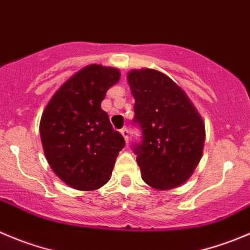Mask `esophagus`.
<instances>
[{
    "mask_svg": "<svg viewBox=\"0 0 250 250\" xmlns=\"http://www.w3.org/2000/svg\"><path fill=\"white\" fill-rule=\"evenodd\" d=\"M121 135L124 136V139H125V142L126 144H129V130L125 127V129H121Z\"/></svg>",
    "mask_w": 250,
    "mask_h": 250,
    "instance_id": "34e87169",
    "label": "esophagus"
}]
</instances>
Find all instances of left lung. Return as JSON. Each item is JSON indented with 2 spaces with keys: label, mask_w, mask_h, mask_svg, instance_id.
Wrapping results in <instances>:
<instances>
[{
  "label": "left lung",
  "mask_w": 250,
  "mask_h": 250,
  "mask_svg": "<svg viewBox=\"0 0 250 250\" xmlns=\"http://www.w3.org/2000/svg\"><path fill=\"white\" fill-rule=\"evenodd\" d=\"M127 82L135 98L134 124L142 131L141 142L132 146L142 179L157 190L179 187L191 177L203 156V118L165 73L132 70Z\"/></svg>",
  "instance_id": "left-lung-1"
}]
</instances>
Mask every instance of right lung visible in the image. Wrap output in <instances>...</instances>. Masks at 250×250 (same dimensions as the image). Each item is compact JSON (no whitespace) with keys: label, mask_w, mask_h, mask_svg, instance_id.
I'll return each instance as SVG.
<instances>
[{"label":"right lung","mask_w":250,"mask_h":250,"mask_svg":"<svg viewBox=\"0 0 250 250\" xmlns=\"http://www.w3.org/2000/svg\"><path fill=\"white\" fill-rule=\"evenodd\" d=\"M120 80L118 68L88 65L58 89L40 120V137L50 167L68 187L99 189L110 179L125 146L101 108L106 91Z\"/></svg>","instance_id":"right-lung-1"}]
</instances>
